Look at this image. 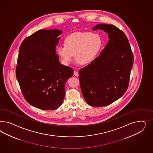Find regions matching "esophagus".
Wrapping results in <instances>:
<instances>
[{
  "label": "esophagus",
  "mask_w": 153,
  "mask_h": 153,
  "mask_svg": "<svg viewBox=\"0 0 153 153\" xmlns=\"http://www.w3.org/2000/svg\"><path fill=\"white\" fill-rule=\"evenodd\" d=\"M74 76H79V72L77 71H74Z\"/></svg>",
  "instance_id": "34e87169"
}]
</instances>
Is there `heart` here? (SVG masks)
Here are the masks:
<instances>
[{"mask_svg":"<svg viewBox=\"0 0 153 153\" xmlns=\"http://www.w3.org/2000/svg\"><path fill=\"white\" fill-rule=\"evenodd\" d=\"M102 45V37L97 33L76 32L65 37V44L57 46L56 53L65 64L73 61L75 55L81 65H88L95 59Z\"/></svg>","mask_w":153,"mask_h":153,"instance_id":"1","label":"heart"}]
</instances>
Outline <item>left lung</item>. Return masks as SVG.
<instances>
[{"instance_id": "1", "label": "left lung", "mask_w": 153, "mask_h": 153, "mask_svg": "<svg viewBox=\"0 0 153 153\" xmlns=\"http://www.w3.org/2000/svg\"><path fill=\"white\" fill-rule=\"evenodd\" d=\"M100 29L108 34L109 41L100 55L79 71L82 94L91 106L111 104L125 93L128 86L134 56L125 34L112 25L101 23Z\"/></svg>"}]
</instances>
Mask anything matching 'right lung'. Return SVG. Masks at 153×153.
Segmentation results:
<instances>
[{
	"label": "right lung",
	"mask_w": 153,
	"mask_h": 153,
	"mask_svg": "<svg viewBox=\"0 0 153 153\" xmlns=\"http://www.w3.org/2000/svg\"><path fill=\"white\" fill-rule=\"evenodd\" d=\"M62 33L59 30H40L19 47L16 77L26 100L42 110L60 107L65 83L74 74L72 68L60 63L56 54Z\"/></svg>",
	"instance_id": "right-lung-1"
}]
</instances>
